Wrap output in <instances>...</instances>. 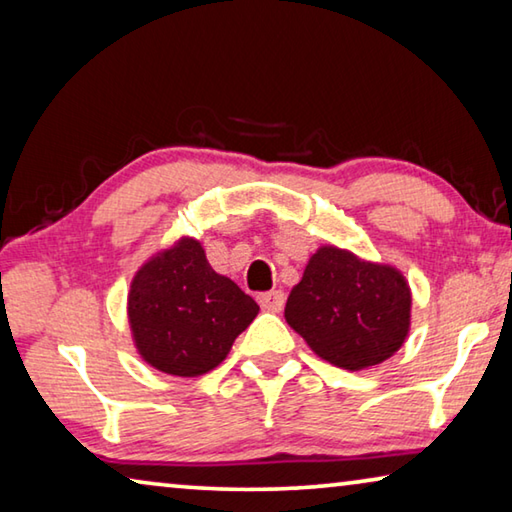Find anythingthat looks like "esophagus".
I'll use <instances>...</instances> for the list:
<instances>
[{"label":"esophagus","mask_w":512,"mask_h":512,"mask_svg":"<svg viewBox=\"0 0 512 512\" xmlns=\"http://www.w3.org/2000/svg\"><path fill=\"white\" fill-rule=\"evenodd\" d=\"M259 307L264 311H280L284 307V293L282 291H268L257 298Z\"/></svg>","instance_id":"esophagus-1"}]
</instances>
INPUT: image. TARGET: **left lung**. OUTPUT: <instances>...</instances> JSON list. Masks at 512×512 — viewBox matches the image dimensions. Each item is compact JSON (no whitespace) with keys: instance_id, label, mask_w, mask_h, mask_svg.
<instances>
[{"instance_id":"8db88e82","label":"left lung","mask_w":512,"mask_h":512,"mask_svg":"<svg viewBox=\"0 0 512 512\" xmlns=\"http://www.w3.org/2000/svg\"><path fill=\"white\" fill-rule=\"evenodd\" d=\"M411 305L400 268L325 244L291 289L284 318L320 359L354 372L379 366L402 348Z\"/></svg>"}]
</instances>
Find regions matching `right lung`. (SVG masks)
I'll return each mask as SVG.
<instances>
[{
  "label": "right lung",
  "mask_w": 512,
  "mask_h": 512,
  "mask_svg": "<svg viewBox=\"0 0 512 512\" xmlns=\"http://www.w3.org/2000/svg\"><path fill=\"white\" fill-rule=\"evenodd\" d=\"M126 309L137 354L173 377L214 370L259 314L257 302L216 273L192 237H180L137 268Z\"/></svg>",
  "instance_id": "add662e5"
}]
</instances>
